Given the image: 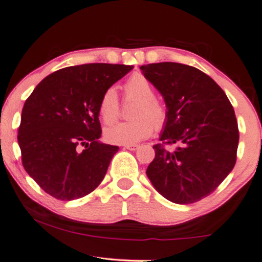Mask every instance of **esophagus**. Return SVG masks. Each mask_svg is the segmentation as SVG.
Masks as SVG:
<instances>
[{"instance_id": "esophagus-1", "label": "esophagus", "mask_w": 262, "mask_h": 262, "mask_svg": "<svg viewBox=\"0 0 262 262\" xmlns=\"http://www.w3.org/2000/svg\"><path fill=\"white\" fill-rule=\"evenodd\" d=\"M123 147H124V148H126V149H129V150H136V149L139 148L138 145H124Z\"/></svg>"}]
</instances>
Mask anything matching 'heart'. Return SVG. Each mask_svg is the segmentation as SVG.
I'll use <instances>...</instances> for the list:
<instances>
[{
  "mask_svg": "<svg viewBox=\"0 0 262 262\" xmlns=\"http://www.w3.org/2000/svg\"><path fill=\"white\" fill-rule=\"evenodd\" d=\"M124 99L136 101L132 112L134 120L121 122L104 132L106 142L113 145H134L147 139L157 129L166 126L168 112L164 102L156 97V89L150 80L142 73H134L123 84ZM98 113L103 123L115 122L120 114V101L115 88L110 86L102 94L98 103Z\"/></svg>",
  "mask_w": 262,
  "mask_h": 262,
  "instance_id": "b5f03b06",
  "label": "heart"
}]
</instances>
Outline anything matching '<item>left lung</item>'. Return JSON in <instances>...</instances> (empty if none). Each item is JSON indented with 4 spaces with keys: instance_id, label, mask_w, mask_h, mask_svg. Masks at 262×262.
I'll return each mask as SVG.
<instances>
[{
    "instance_id": "1",
    "label": "left lung",
    "mask_w": 262,
    "mask_h": 262,
    "mask_svg": "<svg viewBox=\"0 0 262 262\" xmlns=\"http://www.w3.org/2000/svg\"><path fill=\"white\" fill-rule=\"evenodd\" d=\"M163 95L168 119L147 177L177 204L209 196L236 163L238 128L233 105L211 77L193 66L157 62L140 68ZM179 145L173 152L165 144Z\"/></svg>"
}]
</instances>
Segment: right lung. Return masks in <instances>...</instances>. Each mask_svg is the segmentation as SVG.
<instances>
[{
  "label": "right lung",
  "instance_id": "add662e5",
  "mask_svg": "<svg viewBox=\"0 0 262 262\" xmlns=\"http://www.w3.org/2000/svg\"><path fill=\"white\" fill-rule=\"evenodd\" d=\"M133 66L93 62L58 70L26 99L17 141L22 165L46 193L82 198L97 187L117 146L98 141L102 94Z\"/></svg>",
  "mask_w": 262,
  "mask_h": 262
}]
</instances>
